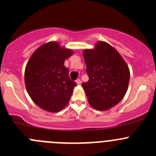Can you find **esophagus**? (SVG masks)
<instances>
[{
  "mask_svg": "<svg viewBox=\"0 0 156 156\" xmlns=\"http://www.w3.org/2000/svg\"><path fill=\"white\" fill-rule=\"evenodd\" d=\"M76 83H77V84H78V85H79V84H81V81L80 79H77L76 80Z\"/></svg>",
  "mask_w": 156,
  "mask_h": 156,
  "instance_id": "esophagus-1",
  "label": "esophagus"
}]
</instances>
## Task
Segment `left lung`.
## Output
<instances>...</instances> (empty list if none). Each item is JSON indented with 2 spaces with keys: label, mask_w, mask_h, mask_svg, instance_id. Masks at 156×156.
<instances>
[{
  "label": "left lung",
  "mask_w": 156,
  "mask_h": 156,
  "mask_svg": "<svg viewBox=\"0 0 156 156\" xmlns=\"http://www.w3.org/2000/svg\"><path fill=\"white\" fill-rule=\"evenodd\" d=\"M89 80L82 84L89 104L104 111L118 104L126 94L129 69L121 55L106 42L83 51Z\"/></svg>",
  "instance_id": "left-lung-1"
}]
</instances>
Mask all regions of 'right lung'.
<instances>
[{
    "label": "right lung",
    "mask_w": 156,
    "mask_h": 156,
    "mask_svg": "<svg viewBox=\"0 0 156 156\" xmlns=\"http://www.w3.org/2000/svg\"><path fill=\"white\" fill-rule=\"evenodd\" d=\"M72 54V49L60 46L57 42H49L30 56L24 74L26 88L33 102L43 110L55 113L67 106L77 86L64 66Z\"/></svg>",
    "instance_id": "obj_1"
}]
</instances>
